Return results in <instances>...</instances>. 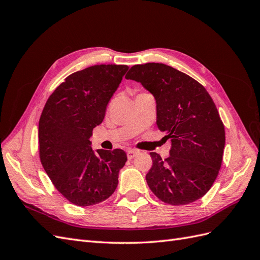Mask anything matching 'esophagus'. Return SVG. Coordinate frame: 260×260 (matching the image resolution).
<instances>
[{
	"label": "esophagus",
	"instance_id": "obj_1",
	"mask_svg": "<svg viewBox=\"0 0 260 260\" xmlns=\"http://www.w3.org/2000/svg\"><path fill=\"white\" fill-rule=\"evenodd\" d=\"M137 154H138V151H137V149H133V148H130V149H128V151H127V156H128V159H132V158H135V157L137 156Z\"/></svg>",
	"mask_w": 260,
	"mask_h": 260
}]
</instances>
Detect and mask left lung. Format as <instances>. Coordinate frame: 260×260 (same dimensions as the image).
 <instances>
[{
    "mask_svg": "<svg viewBox=\"0 0 260 260\" xmlns=\"http://www.w3.org/2000/svg\"><path fill=\"white\" fill-rule=\"evenodd\" d=\"M125 79L140 82L154 96L157 127L171 139L168 158L149 154V188L175 206L203 198L218 176L225 143L224 125L208 92L190 76L159 62L132 66Z\"/></svg>",
    "mask_w": 260,
    "mask_h": 260,
    "instance_id": "1",
    "label": "left lung"
}]
</instances>
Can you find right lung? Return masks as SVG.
<instances>
[{"instance_id": "right-lung-1", "label": "right lung", "mask_w": 260, "mask_h": 260, "mask_svg": "<svg viewBox=\"0 0 260 260\" xmlns=\"http://www.w3.org/2000/svg\"><path fill=\"white\" fill-rule=\"evenodd\" d=\"M129 69L125 65H94L68 76L55 90L39 121L40 159L56 190L77 206L107 200L127 161L122 149H98L93 129L105 117L108 102Z\"/></svg>"}]
</instances>
